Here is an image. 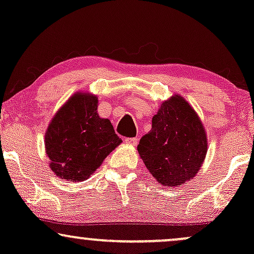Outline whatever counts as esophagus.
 Returning a JSON list of instances; mask_svg holds the SVG:
<instances>
[{"label": "esophagus", "instance_id": "obj_1", "mask_svg": "<svg viewBox=\"0 0 254 254\" xmlns=\"http://www.w3.org/2000/svg\"><path fill=\"white\" fill-rule=\"evenodd\" d=\"M125 141H126V144L130 145V146H136V144H138V138H127L125 139Z\"/></svg>", "mask_w": 254, "mask_h": 254}]
</instances>
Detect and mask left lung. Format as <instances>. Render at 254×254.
<instances>
[{"mask_svg":"<svg viewBox=\"0 0 254 254\" xmlns=\"http://www.w3.org/2000/svg\"><path fill=\"white\" fill-rule=\"evenodd\" d=\"M138 152L162 186L178 187L198 174L207 152L206 130L184 97L173 95L161 104Z\"/></svg>","mask_w":254,"mask_h":254,"instance_id":"left-lung-1","label":"left lung"}]
</instances>
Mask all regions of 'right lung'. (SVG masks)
Instances as JSON below:
<instances>
[{
    "label": "right lung",
    "instance_id": "1",
    "mask_svg": "<svg viewBox=\"0 0 254 254\" xmlns=\"http://www.w3.org/2000/svg\"><path fill=\"white\" fill-rule=\"evenodd\" d=\"M98 97L74 93L56 112L45 132L51 172L61 180H87L121 144L110 120L99 118Z\"/></svg>",
    "mask_w": 254,
    "mask_h": 254
}]
</instances>
